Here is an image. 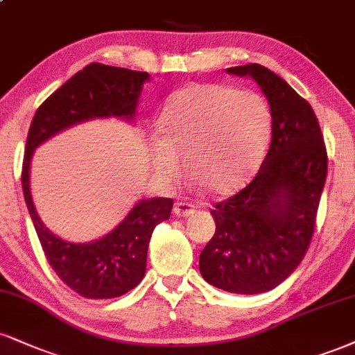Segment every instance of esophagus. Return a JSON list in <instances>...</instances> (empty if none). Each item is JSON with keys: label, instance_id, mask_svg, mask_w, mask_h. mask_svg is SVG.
<instances>
[{"label": "esophagus", "instance_id": "obj_1", "mask_svg": "<svg viewBox=\"0 0 355 355\" xmlns=\"http://www.w3.org/2000/svg\"><path fill=\"white\" fill-rule=\"evenodd\" d=\"M195 211V205L189 202H177L173 207V213L177 216H190Z\"/></svg>", "mask_w": 355, "mask_h": 355}]
</instances>
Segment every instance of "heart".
I'll return each mask as SVG.
<instances>
[{
    "label": "heart",
    "instance_id": "1",
    "mask_svg": "<svg viewBox=\"0 0 355 355\" xmlns=\"http://www.w3.org/2000/svg\"><path fill=\"white\" fill-rule=\"evenodd\" d=\"M270 125V109L256 92L189 84L160 114V139L150 142L152 166L160 180L173 182L185 159L193 180L211 193H228L259 164Z\"/></svg>",
    "mask_w": 355,
    "mask_h": 355
}]
</instances>
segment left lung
<instances>
[{"label": "left lung", "instance_id": "1", "mask_svg": "<svg viewBox=\"0 0 355 355\" xmlns=\"http://www.w3.org/2000/svg\"><path fill=\"white\" fill-rule=\"evenodd\" d=\"M250 76L270 102L271 142L245 189L213 205L215 234L200 254V272L228 293L275 289L300 266L315 228L327 177V150L313 107L259 64L226 69Z\"/></svg>", "mask_w": 355, "mask_h": 355}]
</instances>
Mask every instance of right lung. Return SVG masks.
Here are the masks:
<instances>
[{"instance_id":"obj_1","label":"right lung","mask_w":355,"mask_h":355,"mask_svg":"<svg viewBox=\"0 0 355 355\" xmlns=\"http://www.w3.org/2000/svg\"><path fill=\"white\" fill-rule=\"evenodd\" d=\"M147 72L92 62L51 94L34 114L26 139L21 183L46 259L67 288L87 300L129 293L145 276L147 250L155 226L170 218L173 200H144L114 232L87 245L59 240L42 225L29 191L34 148L58 132L92 117L132 119Z\"/></svg>"}]
</instances>
